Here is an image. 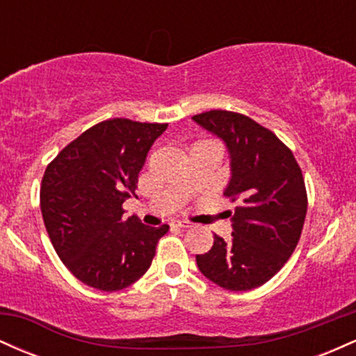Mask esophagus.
<instances>
[{"label": "esophagus", "instance_id": "1", "mask_svg": "<svg viewBox=\"0 0 356 356\" xmlns=\"http://www.w3.org/2000/svg\"><path fill=\"white\" fill-rule=\"evenodd\" d=\"M174 226L175 227H182V229H187V227H191V222H187V220H175Z\"/></svg>", "mask_w": 356, "mask_h": 356}]
</instances>
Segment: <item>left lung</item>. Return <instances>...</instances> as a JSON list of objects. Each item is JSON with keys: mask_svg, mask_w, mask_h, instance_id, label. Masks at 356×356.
I'll return each mask as SVG.
<instances>
[{"mask_svg": "<svg viewBox=\"0 0 356 356\" xmlns=\"http://www.w3.org/2000/svg\"><path fill=\"white\" fill-rule=\"evenodd\" d=\"M192 120L226 145L231 179L224 195L238 201L231 216L232 238L214 234L199 271L220 288L248 291L271 280L295 251L308 199L295 155L271 130L227 110L199 113Z\"/></svg>", "mask_w": 356, "mask_h": 356, "instance_id": "1", "label": "left lung"}]
</instances>
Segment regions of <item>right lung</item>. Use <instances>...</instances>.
<instances>
[{"label":"right lung","instance_id":"obj_1","mask_svg":"<svg viewBox=\"0 0 356 356\" xmlns=\"http://www.w3.org/2000/svg\"><path fill=\"white\" fill-rule=\"evenodd\" d=\"M167 124L112 118L76 137L47 167L40 206L56 254L81 283L100 291L134 284L152 264L167 224L124 219L138 172Z\"/></svg>","mask_w":356,"mask_h":356}]
</instances>
